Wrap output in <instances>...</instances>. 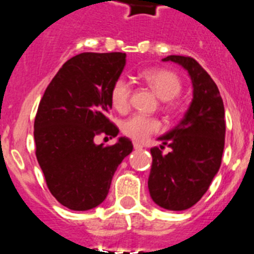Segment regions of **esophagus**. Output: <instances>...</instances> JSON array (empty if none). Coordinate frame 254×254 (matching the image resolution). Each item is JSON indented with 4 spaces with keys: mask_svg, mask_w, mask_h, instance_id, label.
<instances>
[{
    "mask_svg": "<svg viewBox=\"0 0 254 254\" xmlns=\"http://www.w3.org/2000/svg\"><path fill=\"white\" fill-rule=\"evenodd\" d=\"M133 145H134V149H142L143 148V145L138 142H134Z\"/></svg>",
    "mask_w": 254,
    "mask_h": 254,
    "instance_id": "obj_1",
    "label": "esophagus"
}]
</instances>
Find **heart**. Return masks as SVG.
Instances as JSON below:
<instances>
[{
  "label": "heart",
  "instance_id": "obj_1",
  "mask_svg": "<svg viewBox=\"0 0 254 254\" xmlns=\"http://www.w3.org/2000/svg\"><path fill=\"white\" fill-rule=\"evenodd\" d=\"M142 79L154 90L162 101H167V106H171V100L179 96L182 92V81L179 76L173 71L165 69H153L144 71ZM131 87L125 78H119L115 81L110 92V100L115 110L120 112L127 111L129 107ZM123 133L138 142L148 139L152 134L161 130L158 119L151 118L143 114H134L121 125Z\"/></svg>",
  "mask_w": 254,
  "mask_h": 254
}]
</instances>
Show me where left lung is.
Returning <instances> with one entry per match:
<instances>
[{
	"instance_id": "left-lung-1",
	"label": "left lung",
	"mask_w": 254,
	"mask_h": 254,
	"mask_svg": "<svg viewBox=\"0 0 254 254\" xmlns=\"http://www.w3.org/2000/svg\"><path fill=\"white\" fill-rule=\"evenodd\" d=\"M162 61L179 64L188 71L193 100L179 124L158 138L151 148L148 189L156 204L170 211L190 208L203 197L221 165L225 144V110L219 88L208 72L191 57L167 56Z\"/></svg>"
}]
</instances>
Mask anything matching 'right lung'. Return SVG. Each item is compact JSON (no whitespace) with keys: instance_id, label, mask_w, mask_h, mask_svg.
<instances>
[{"instance_id":"1","label":"right lung","mask_w":254,"mask_h":254,"mask_svg":"<svg viewBox=\"0 0 254 254\" xmlns=\"http://www.w3.org/2000/svg\"><path fill=\"white\" fill-rule=\"evenodd\" d=\"M123 52H84L55 75L34 120L35 154L51 194L72 211L94 208L106 199L112 176L133 151L120 136L114 145L96 144L98 134L116 136L107 119L110 92L124 70Z\"/></svg>"}]
</instances>
